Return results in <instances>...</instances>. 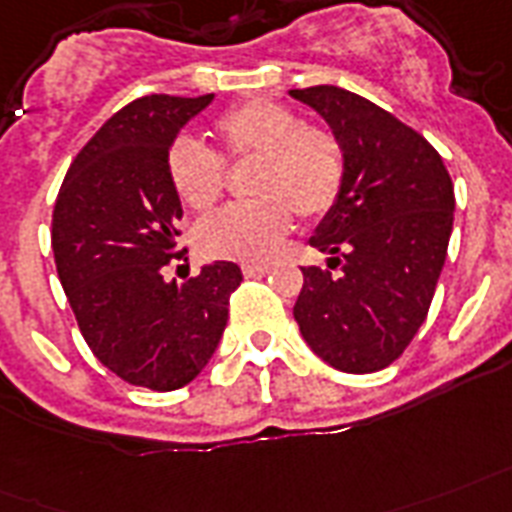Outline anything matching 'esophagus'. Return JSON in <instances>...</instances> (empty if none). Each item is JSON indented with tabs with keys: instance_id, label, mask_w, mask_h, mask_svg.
Here are the masks:
<instances>
[{
	"instance_id": "obj_1",
	"label": "esophagus",
	"mask_w": 512,
	"mask_h": 512,
	"mask_svg": "<svg viewBox=\"0 0 512 512\" xmlns=\"http://www.w3.org/2000/svg\"><path fill=\"white\" fill-rule=\"evenodd\" d=\"M269 272V264H243L245 277H261Z\"/></svg>"
}]
</instances>
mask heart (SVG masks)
I'll list each match as a JSON object with an SVG mask.
<instances>
[{
    "instance_id": "obj_1",
    "label": "heart",
    "mask_w": 512,
    "mask_h": 512,
    "mask_svg": "<svg viewBox=\"0 0 512 512\" xmlns=\"http://www.w3.org/2000/svg\"><path fill=\"white\" fill-rule=\"evenodd\" d=\"M219 154L181 136L168 152V176L184 205L208 211L224 192V160H248L251 202L229 205L194 229L200 253L213 259L264 261L291 227V211L318 219L334 208L344 184V154L334 133L301 125L291 106L248 101L213 122Z\"/></svg>"
}]
</instances>
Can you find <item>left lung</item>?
<instances>
[{"label":"left lung","instance_id":"8db88e82","mask_svg":"<svg viewBox=\"0 0 512 512\" xmlns=\"http://www.w3.org/2000/svg\"><path fill=\"white\" fill-rule=\"evenodd\" d=\"M291 98L328 122L344 154L339 200L310 237L328 269L301 267L293 318L328 366L382 371L427 318L454 227V184L417 130L366 98L334 85Z\"/></svg>","mask_w":512,"mask_h":512}]
</instances>
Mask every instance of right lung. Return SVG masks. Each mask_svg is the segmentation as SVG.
<instances>
[{
	"instance_id": "1",
	"label": "right lung",
	"mask_w": 512,
	"mask_h": 512,
	"mask_svg": "<svg viewBox=\"0 0 512 512\" xmlns=\"http://www.w3.org/2000/svg\"><path fill=\"white\" fill-rule=\"evenodd\" d=\"M200 98L146 95L104 122L63 178L53 211L55 269L87 347L112 374L170 392L208 366L243 272L213 261L184 283L162 269L176 251L181 200L168 152Z\"/></svg>"
}]
</instances>
